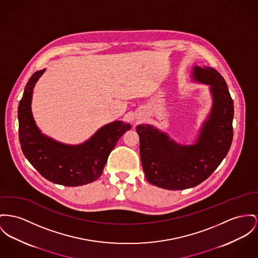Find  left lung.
<instances>
[{
  "label": "left lung",
  "instance_id": "obj_1",
  "mask_svg": "<svg viewBox=\"0 0 258 258\" xmlns=\"http://www.w3.org/2000/svg\"><path fill=\"white\" fill-rule=\"evenodd\" d=\"M190 78L209 87L212 98L211 109L194 144H179L150 124L136 127L146 178L162 189L198 186L218 167L232 144L234 103L223 77L214 69L195 66Z\"/></svg>",
  "mask_w": 258,
  "mask_h": 258
}]
</instances>
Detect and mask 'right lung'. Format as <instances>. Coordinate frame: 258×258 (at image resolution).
I'll return each mask as SVG.
<instances>
[{
    "instance_id": "1",
    "label": "right lung",
    "mask_w": 258,
    "mask_h": 258,
    "mask_svg": "<svg viewBox=\"0 0 258 258\" xmlns=\"http://www.w3.org/2000/svg\"><path fill=\"white\" fill-rule=\"evenodd\" d=\"M46 69L28 80L18 104V132L23 155L37 171L54 184L83 186L99 179L110 152L131 124L112 121L79 145H68L43 134L36 125L31 103L35 85Z\"/></svg>"
}]
</instances>
